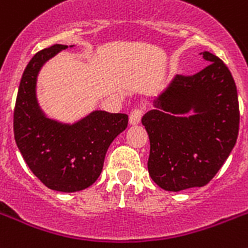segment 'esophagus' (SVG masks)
Masks as SVG:
<instances>
[{
	"instance_id": "esophagus-1",
	"label": "esophagus",
	"mask_w": 248,
	"mask_h": 248,
	"mask_svg": "<svg viewBox=\"0 0 248 248\" xmlns=\"http://www.w3.org/2000/svg\"><path fill=\"white\" fill-rule=\"evenodd\" d=\"M142 116V109L141 108H135L132 112L130 113V124L135 126V124H138L141 120Z\"/></svg>"
}]
</instances>
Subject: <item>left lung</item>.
Wrapping results in <instances>:
<instances>
[{
    "label": "left lung",
    "instance_id": "8db88e82",
    "mask_svg": "<svg viewBox=\"0 0 248 248\" xmlns=\"http://www.w3.org/2000/svg\"><path fill=\"white\" fill-rule=\"evenodd\" d=\"M209 65L192 76L176 75L141 122L150 140L148 170L166 191L202 187L234 148L239 106L224 62L202 52Z\"/></svg>",
    "mask_w": 248,
    "mask_h": 248
}]
</instances>
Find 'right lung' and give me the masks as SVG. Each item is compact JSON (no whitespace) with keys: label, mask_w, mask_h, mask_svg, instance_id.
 <instances>
[{"label":"right lung","mask_w":248,"mask_h":248,"mask_svg":"<svg viewBox=\"0 0 248 248\" xmlns=\"http://www.w3.org/2000/svg\"><path fill=\"white\" fill-rule=\"evenodd\" d=\"M66 48L54 44L29 61L16 96L14 135L24 160L40 182L54 191L76 192L98 180L107 150L127 127L128 116L94 110L72 124L46 117L35 93L38 74L49 58Z\"/></svg>","instance_id":"1"}]
</instances>
